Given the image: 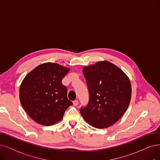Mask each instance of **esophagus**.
I'll return each instance as SVG.
<instances>
[{"label":"esophagus","instance_id":"34e87169","mask_svg":"<svg viewBox=\"0 0 160 160\" xmlns=\"http://www.w3.org/2000/svg\"><path fill=\"white\" fill-rule=\"evenodd\" d=\"M78 100H74V101H73V105L74 106H77V105H78Z\"/></svg>","mask_w":160,"mask_h":160}]
</instances>
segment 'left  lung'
I'll return each mask as SVG.
<instances>
[{"instance_id": "obj_1", "label": "left lung", "mask_w": 160, "mask_h": 160, "mask_svg": "<svg viewBox=\"0 0 160 160\" xmlns=\"http://www.w3.org/2000/svg\"><path fill=\"white\" fill-rule=\"evenodd\" d=\"M90 94L89 102L80 113L98 128L113 125L126 112L131 98V84L119 67L108 61H99L83 68Z\"/></svg>"}]
</instances>
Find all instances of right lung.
<instances>
[{
	"label": "right lung",
	"instance_id": "right-lung-1",
	"mask_svg": "<svg viewBox=\"0 0 160 160\" xmlns=\"http://www.w3.org/2000/svg\"><path fill=\"white\" fill-rule=\"evenodd\" d=\"M69 68L56 63L41 64L28 73L20 88V100L28 115L36 122L51 126L62 120L72 102L62 80Z\"/></svg>",
	"mask_w": 160,
	"mask_h": 160
}]
</instances>
